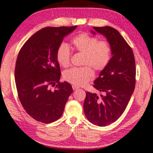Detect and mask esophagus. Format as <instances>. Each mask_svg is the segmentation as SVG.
Instances as JSON below:
<instances>
[{"instance_id":"esophagus-1","label":"esophagus","mask_w":153,"mask_h":153,"mask_svg":"<svg viewBox=\"0 0 153 153\" xmlns=\"http://www.w3.org/2000/svg\"><path fill=\"white\" fill-rule=\"evenodd\" d=\"M72 88H73V90H76V89H77V88H79V87L78 86H75V85H73V86H72Z\"/></svg>"}]
</instances>
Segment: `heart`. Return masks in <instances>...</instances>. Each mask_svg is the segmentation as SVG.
I'll list each match as a JSON object with an SVG mask.
<instances>
[{
	"label": "heart",
	"mask_w": 153,
	"mask_h": 153,
	"mask_svg": "<svg viewBox=\"0 0 153 153\" xmlns=\"http://www.w3.org/2000/svg\"><path fill=\"white\" fill-rule=\"evenodd\" d=\"M73 47L77 51L84 53L82 64L84 66L72 67L63 73L64 79L76 86L87 84L94 78L96 71H102L109 63L111 48L109 43L105 40H98L97 37L87 33H80L71 41ZM71 51L65 43H61L56 52V59L61 66L67 67L70 64Z\"/></svg>",
	"instance_id": "heart-1"
}]
</instances>
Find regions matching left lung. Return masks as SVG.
Returning a JSON list of instances; mask_svg holds the SVG:
<instances>
[{
	"label": "left lung",
	"instance_id": "1",
	"mask_svg": "<svg viewBox=\"0 0 153 153\" xmlns=\"http://www.w3.org/2000/svg\"><path fill=\"white\" fill-rule=\"evenodd\" d=\"M94 29L107 38L113 56L94 82L93 87L102 94L87 92L84 111L90 122L104 127L115 122L126 108L135 88L136 64L132 49L117 30L110 26Z\"/></svg>",
	"mask_w": 153,
	"mask_h": 153
}]
</instances>
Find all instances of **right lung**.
<instances>
[{"mask_svg":"<svg viewBox=\"0 0 153 153\" xmlns=\"http://www.w3.org/2000/svg\"><path fill=\"white\" fill-rule=\"evenodd\" d=\"M77 27H46L38 31L20 49L15 69L17 94L30 117L50 123L61 117L73 92L70 84L59 82L56 52L63 38Z\"/></svg>","mask_w":153,"mask_h":153,"instance_id":"right-lung-1","label":"right lung"}]
</instances>
